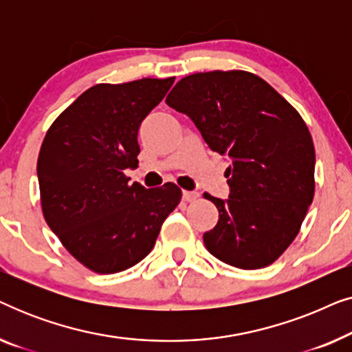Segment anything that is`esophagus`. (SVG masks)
Wrapping results in <instances>:
<instances>
[{
  "label": "esophagus",
  "instance_id": "esophagus-1",
  "mask_svg": "<svg viewBox=\"0 0 352 352\" xmlns=\"http://www.w3.org/2000/svg\"><path fill=\"white\" fill-rule=\"evenodd\" d=\"M182 199L186 201H194L199 199V192H194V190H184L182 192Z\"/></svg>",
  "mask_w": 352,
  "mask_h": 352
}]
</instances>
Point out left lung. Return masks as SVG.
<instances>
[{
	"instance_id": "1",
	"label": "left lung",
	"mask_w": 352,
	"mask_h": 352,
	"mask_svg": "<svg viewBox=\"0 0 352 352\" xmlns=\"http://www.w3.org/2000/svg\"><path fill=\"white\" fill-rule=\"evenodd\" d=\"M166 104L186 113L211 151L232 160L229 199L205 194L219 211L204 234L214 258L240 269L272 264L300 232L314 199L316 152L301 115L258 75L194 74L177 81Z\"/></svg>"
}]
</instances>
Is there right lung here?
<instances>
[{
    "label": "right lung",
    "instance_id": "add662e5",
    "mask_svg": "<svg viewBox=\"0 0 352 352\" xmlns=\"http://www.w3.org/2000/svg\"><path fill=\"white\" fill-rule=\"evenodd\" d=\"M173 83L175 76L96 85L47 129L36 165L43 214L89 271L115 274L146 258L181 201L173 182L146 189L124 176L139 163L142 120Z\"/></svg>",
    "mask_w": 352,
    "mask_h": 352
}]
</instances>
